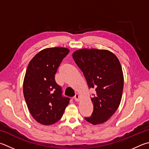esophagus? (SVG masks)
<instances>
[{
  "instance_id": "34e87169",
  "label": "esophagus",
  "mask_w": 149,
  "mask_h": 149,
  "mask_svg": "<svg viewBox=\"0 0 149 149\" xmlns=\"http://www.w3.org/2000/svg\"><path fill=\"white\" fill-rule=\"evenodd\" d=\"M79 95L78 94H76L75 95V96H74V100L76 102H79Z\"/></svg>"
}]
</instances>
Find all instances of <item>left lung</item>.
<instances>
[{
	"label": "left lung",
	"mask_w": 149,
	"mask_h": 149,
	"mask_svg": "<svg viewBox=\"0 0 149 149\" xmlns=\"http://www.w3.org/2000/svg\"><path fill=\"white\" fill-rule=\"evenodd\" d=\"M72 57L83 73L88 88L96 91L91 98L92 116L85 119L93 125L104 123L117 110L123 96L124 75L119 60L109 50L87 48L74 51Z\"/></svg>",
	"instance_id": "obj_1"
}]
</instances>
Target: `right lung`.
Masks as SVG:
<instances>
[{
	"label": "right lung",
	"instance_id": "right-lung-1",
	"mask_svg": "<svg viewBox=\"0 0 149 149\" xmlns=\"http://www.w3.org/2000/svg\"><path fill=\"white\" fill-rule=\"evenodd\" d=\"M66 47L45 48L29 63L23 80V95L35 120L43 125H51L61 119L70 98L62 96L55 74L63 59L68 54Z\"/></svg>",
	"mask_w": 149,
	"mask_h": 149
}]
</instances>
